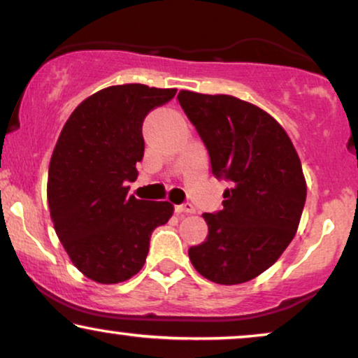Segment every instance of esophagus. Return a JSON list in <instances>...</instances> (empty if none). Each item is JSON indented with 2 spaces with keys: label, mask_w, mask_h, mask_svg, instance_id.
Wrapping results in <instances>:
<instances>
[{
  "label": "esophagus",
  "mask_w": 358,
  "mask_h": 358,
  "mask_svg": "<svg viewBox=\"0 0 358 358\" xmlns=\"http://www.w3.org/2000/svg\"><path fill=\"white\" fill-rule=\"evenodd\" d=\"M175 211L176 214H193L194 208L192 203H183V204H178V206H175Z\"/></svg>",
  "instance_id": "34e87169"
}]
</instances>
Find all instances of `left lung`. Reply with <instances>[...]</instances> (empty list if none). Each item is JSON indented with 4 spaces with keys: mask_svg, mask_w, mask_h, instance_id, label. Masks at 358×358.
<instances>
[{
    "mask_svg": "<svg viewBox=\"0 0 358 358\" xmlns=\"http://www.w3.org/2000/svg\"><path fill=\"white\" fill-rule=\"evenodd\" d=\"M178 103L206 145L213 175L231 183L221 211L203 214L208 237L189 247V260L214 283H245L296 234L306 201L301 162L283 127L254 104L187 90Z\"/></svg>",
    "mask_w": 358,
    "mask_h": 358,
    "instance_id": "1",
    "label": "left lung"
}]
</instances>
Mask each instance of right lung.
Listing matches in <instances>:
<instances>
[{"label":"right lung","mask_w":358,"mask_h":358,"mask_svg":"<svg viewBox=\"0 0 358 358\" xmlns=\"http://www.w3.org/2000/svg\"><path fill=\"white\" fill-rule=\"evenodd\" d=\"M175 88L141 83L99 90L80 103L52 154L47 201L70 260L93 282H126L145 264L150 236L173 213L169 201L127 196L144 157L147 114Z\"/></svg>","instance_id":"1"}]
</instances>
